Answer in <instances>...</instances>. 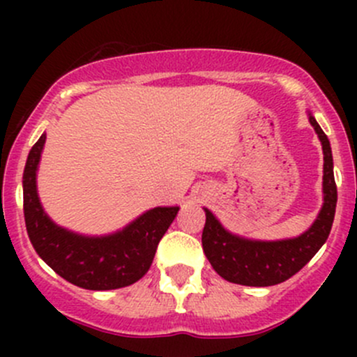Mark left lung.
Listing matches in <instances>:
<instances>
[{
	"label": "left lung",
	"instance_id": "8db88e82",
	"mask_svg": "<svg viewBox=\"0 0 357 357\" xmlns=\"http://www.w3.org/2000/svg\"><path fill=\"white\" fill-rule=\"evenodd\" d=\"M323 145V193L325 204L314 225L291 240L282 242H252L226 231L211 211L205 208L202 247L212 268L231 283L247 287H271L285 282L301 271L326 242L332 229L337 207V185L333 178V157L328 136L312 115H309Z\"/></svg>",
	"mask_w": 357,
	"mask_h": 357
}]
</instances>
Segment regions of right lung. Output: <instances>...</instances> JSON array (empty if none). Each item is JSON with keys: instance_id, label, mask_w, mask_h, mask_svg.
Returning <instances> with one entry per match:
<instances>
[{"instance_id": "1", "label": "right lung", "mask_w": 357, "mask_h": 357, "mask_svg": "<svg viewBox=\"0 0 357 357\" xmlns=\"http://www.w3.org/2000/svg\"><path fill=\"white\" fill-rule=\"evenodd\" d=\"M46 135L29 152L24 169L25 228L39 257L63 280L86 290L132 285L152 266L157 245L178 214V207H155L128 228L102 238H88L59 228L43 211L36 192V171Z\"/></svg>"}]
</instances>
